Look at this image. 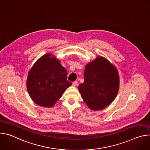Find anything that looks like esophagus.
<instances>
[{"label":"esophagus","mask_w":150,"mask_h":150,"mask_svg":"<svg viewBox=\"0 0 150 150\" xmlns=\"http://www.w3.org/2000/svg\"><path fill=\"white\" fill-rule=\"evenodd\" d=\"M77 85H78V81H75L72 82V85H73V86L75 87V86H76Z\"/></svg>","instance_id":"1"}]
</instances>
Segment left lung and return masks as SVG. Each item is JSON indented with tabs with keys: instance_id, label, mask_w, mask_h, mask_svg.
I'll return each instance as SVG.
<instances>
[{
	"instance_id": "obj_1",
	"label": "left lung",
	"mask_w": 150,
	"mask_h": 150,
	"mask_svg": "<svg viewBox=\"0 0 150 150\" xmlns=\"http://www.w3.org/2000/svg\"><path fill=\"white\" fill-rule=\"evenodd\" d=\"M83 78L78 88L83 100L91 110L103 109L116 98L119 88V74L104 57H98L87 64Z\"/></svg>"
}]
</instances>
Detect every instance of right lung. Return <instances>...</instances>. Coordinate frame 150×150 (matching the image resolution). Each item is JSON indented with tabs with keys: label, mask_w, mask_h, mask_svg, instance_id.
Returning a JSON list of instances; mask_svg holds the SVG:
<instances>
[{
	"label": "right lung",
	"mask_w": 150,
	"mask_h": 150,
	"mask_svg": "<svg viewBox=\"0 0 150 150\" xmlns=\"http://www.w3.org/2000/svg\"><path fill=\"white\" fill-rule=\"evenodd\" d=\"M46 54L40 57L29 71L27 87L37 104L51 108L72 83L67 80V71L59 60Z\"/></svg>",
	"instance_id": "add662e5"
}]
</instances>
